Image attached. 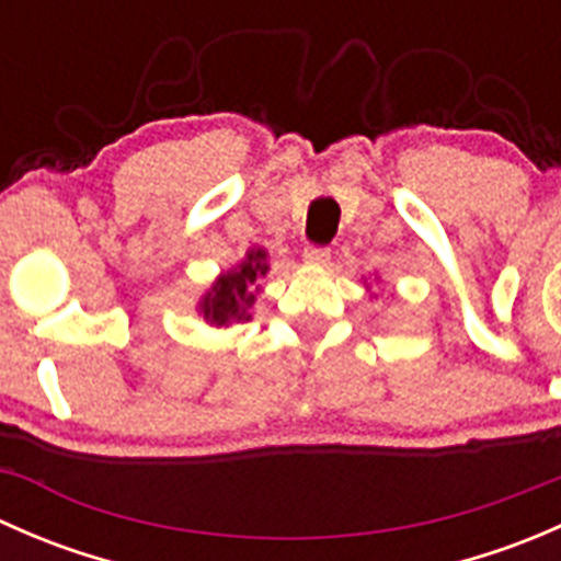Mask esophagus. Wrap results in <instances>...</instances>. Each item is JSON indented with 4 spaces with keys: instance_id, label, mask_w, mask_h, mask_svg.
I'll return each mask as SVG.
<instances>
[{
    "instance_id": "esophagus-1",
    "label": "esophagus",
    "mask_w": 561,
    "mask_h": 561,
    "mask_svg": "<svg viewBox=\"0 0 561 561\" xmlns=\"http://www.w3.org/2000/svg\"><path fill=\"white\" fill-rule=\"evenodd\" d=\"M304 260H307V263H312V265H325L328 260H331V249L307 244V247H304Z\"/></svg>"
}]
</instances>
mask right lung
<instances>
[{
  "label": "right lung",
  "instance_id": "right-lung-1",
  "mask_svg": "<svg viewBox=\"0 0 561 561\" xmlns=\"http://www.w3.org/2000/svg\"><path fill=\"white\" fill-rule=\"evenodd\" d=\"M268 265H265V252H249L244 263L239 268L228 271V274L219 276L214 282L211 293H206L201 309L211 325H230L233 320H249L247 309L254 304V293L249 287L257 282V274H265Z\"/></svg>",
  "mask_w": 561,
  "mask_h": 561
}]
</instances>
